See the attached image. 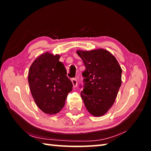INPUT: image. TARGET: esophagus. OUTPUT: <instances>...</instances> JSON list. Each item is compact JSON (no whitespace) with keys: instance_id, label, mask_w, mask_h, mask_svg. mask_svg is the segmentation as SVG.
Returning <instances> with one entry per match:
<instances>
[{"instance_id":"esophagus-1","label":"esophagus","mask_w":151,"mask_h":151,"mask_svg":"<svg viewBox=\"0 0 151 151\" xmlns=\"http://www.w3.org/2000/svg\"><path fill=\"white\" fill-rule=\"evenodd\" d=\"M71 82L73 84V87L76 88L77 86V78H73L71 79Z\"/></svg>"}]
</instances>
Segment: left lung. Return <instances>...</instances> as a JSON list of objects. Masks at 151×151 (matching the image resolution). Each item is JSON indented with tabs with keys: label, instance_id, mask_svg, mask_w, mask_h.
Wrapping results in <instances>:
<instances>
[{
	"label": "left lung",
	"instance_id": "1",
	"mask_svg": "<svg viewBox=\"0 0 151 151\" xmlns=\"http://www.w3.org/2000/svg\"><path fill=\"white\" fill-rule=\"evenodd\" d=\"M76 53L86 67L82 73V100L91 115L102 116L111 107L117 97L121 85L122 69L116 58L106 50H77Z\"/></svg>",
	"mask_w": 151,
	"mask_h": 151
}]
</instances>
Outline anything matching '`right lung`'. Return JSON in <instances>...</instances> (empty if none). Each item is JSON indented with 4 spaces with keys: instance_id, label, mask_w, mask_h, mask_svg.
<instances>
[{
    "instance_id": "obj_1",
    "label": "right lung",
    "mask_w": 151,
    "mask_h": 151,
    "mask_svg": "<svg viewBox=\"0 0 151 151\" xmlns=\"http://www.w3.org/2000/svg\"><path fill=\"white\" fill-rule=\"evenodd\" d=\"M60 56L46 52L34 60L28 72V84L32 95L41 111L55 114L62 109L73 83L60 62Z\"/></svg>"
}]
</instances>
